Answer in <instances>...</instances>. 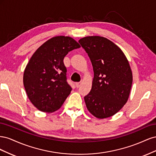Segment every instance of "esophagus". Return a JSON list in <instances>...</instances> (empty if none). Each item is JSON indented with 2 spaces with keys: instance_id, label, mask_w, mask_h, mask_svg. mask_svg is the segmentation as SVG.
I'll return each instance as SVG.
<instances>
[{
  "instance_id": "esophagus-1",
  "label": "esophagus",
  "mask_w": 156,
  "mask_h": 156,
  "mask_svg": "<svg viewBox=\"0 0 156 156\" xmlns=\"http://www.w3.org/2000/svg\"><path fill=\"white\" fill-rule=\"evenodd\" d=\"M81 82H78V83H75V86H76V87L77 88H79V87H81Z\"/></svg>"
}]
</instances>
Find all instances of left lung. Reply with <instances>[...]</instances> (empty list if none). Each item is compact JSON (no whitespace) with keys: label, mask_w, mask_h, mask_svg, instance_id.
<instances>
[{"label":"left lung","mask_w":156,"mask_h":156,"mask_svg":"<svg viewBox=\"0 0 156 156\" xmlns=\"http://www.w3.org/2000/svg\"><path fill=\"white\" fill-rule=\"evenodd\" d=\"M79 42L94 70L92 89L84 97L87 109L100 119L112 116L129 98L133 75L128 60L120 48L104 37L87 36Z\"/></svg>","instance_id":"1"}]
</instances>
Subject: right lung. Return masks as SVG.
Returning <instances> with one entry per match:
<instances>
[{
	"mask_svg": "<svg viewBox=\"0 0 156 156\" xmlns=\"http://www.w3.org/2000/svg\"><path fill=\"white\" fill-rule=\"evenodd\" d=\"M69 36H55L42 44L32 55L23 74V84L30 101L37 109L53 112L62 105L72 91L66 81L64 58L80 48Z\"/></svg>",
	"mask_w": 156,
	"mask_h": 156,
	"instance_id": "obj_1",
	"label": "right lung"
}]
</instances>
